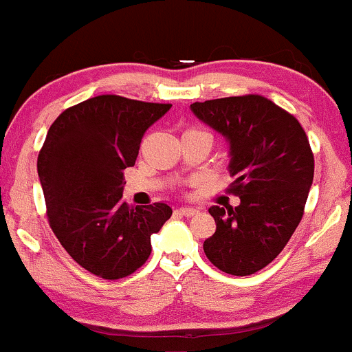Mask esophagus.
Here are the masks:
<instances>
[{"instance_id": "1", "label": "esophagus", "mask_w": 352, "mask_h": 352, "mask_svg": "<svg viewBox=\"0 0 352 352\" xmlns=\"http://www.w3.org/2000/svg\"><path fill=\"white\" fill-rule=\"evenodd\" d=\"M199 212L200 210L190 208V207H180L179 210H177V213H180V215H184V217H195V215H199Z\"/></svg>"}]
</instances>
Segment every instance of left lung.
Instances as JSON below:
<instances>
[{"label": "left lung", "instance_id": "left-lung-1", "mask_svg": "<svg viewBox=\"0 0 352 352\" xmlns=\"http://www.w3.org/2000/svg\"><path fill=\"white\" fill-rule=\"evenodd\" d=\"M192 112L230 147V193L235 208L210 207L217 230L204 243L221 272L253 274L285 248L302 218L313 184L314 157L296 117L263 96L195 102Z\"/></svg>", "mask_w": 352, "mask_h": 352}]
</instances>
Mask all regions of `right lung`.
<instances>
[{
    "label": "right lung",
    "mask_w": 352,
    "mask_h": 352,
    "mask_svg": "<svg viewBox=\"0 0 352 352\" xmlns=\"http://www.w3.org/2000/svg\"><path fill=\"white\" fill-rule=\"evenodd\" d=\"M170 107L112 94L87 99L52 122L38 155L51 230L76 263L104 280L140 268L151 236L172 215L162 201L129 207L122 200L124 170Z\"/></svg>",
    "instance_id": "right-lung-1"
}]
</instances>
